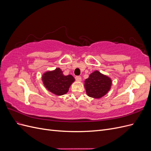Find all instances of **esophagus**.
Masks as SVG:
<instances>
[{"mask_svg":"<svg viewBox=\"0 0 151 151\" xmlns=\"http://www.w3.org/2000/svg\"><path fill=\"white\" fill-rule=\"evenodd\" d=\"M76 80L77 81H78V82L81 81V80H82L81 77V76H76Z\"/></svg>","mask_w":151,"mask_h":151,"instance_id":"1","label":"esophagus"}]
</instances>
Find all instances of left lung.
Listing matches in <instances>:
<instances>
[{
  "label": "left lung",
  "instance_id": "obj_1",
  "mask_svg": "<svg viewBox=\"0 0 151 151\" xmlns=\"http://www.w3.org/2000/svg\"><path fill=\"white\" fill-rule=\"evenodd\" d=\"M112 80L98 70L91 73L84 81V88L87 95L91 98L99 99L106 95L110 90Z\"/></svg>",
  "mask_w": 151,
  "mask_h": 151
}]
</instances>
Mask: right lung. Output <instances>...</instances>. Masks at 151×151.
<instances>
[{
	"label": "right lung",
	"instance_id": "obj_1",
	"mask_svg": "<svg viewBox=\"0 0 151 151\" xmlns=\"http://www.w3.org/2000/svg\"><path fill=\"white\" fill-rule=\"evenodd\" d=\"M42 79L47 89L57 96L65 94L75 81L74 77L72 75H63L60 68L45 72L42 76Z\"/></svg>",
	"mask_w": 151,
	"mask_h": 151
}]
</instances>
